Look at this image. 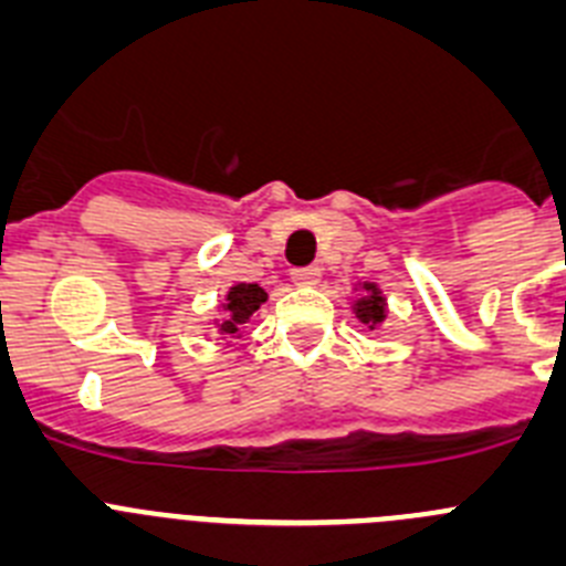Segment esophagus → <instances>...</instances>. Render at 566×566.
I'll return each instance as SVG.
<instances>
[{
	"instance_id": "34e87169",
	"label": "esophagus",
	"mask_w": 566,
	"mask_h": 566,
	"mask_svg": "<svg viewBox=\"0 0 566 566\" xmlns=\"http://www.w3.org/2000/svg\"><path fill=\"white\" fill-rule=\"evenodd\" d=\"M318 276L321 271L315 268V264H310V268H293V271H290V279H293L295 284H315L318 282Z\"/></svg>"
}]
</instances>
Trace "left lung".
Here are the masks:
<instances>
[{
  "label": "left lung",
  "mask_w": 566,
  "mask_h": 566,
  "mask_svg": "<svg viewBox=\"0 0 566 566\" xmlns=\"http://www.w3.org/2000/svg\"><path fill=\"white\" fill-rule=\"evenodd\" d=\"M355 315L364 321L366 327L375 329L380 321L386 318V298L380 295L378 284H364V295H360L358 302H355Z\"/></svg>",
  "instance_id": "obj_1"
}]
</instances>
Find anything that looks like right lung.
Wrapping results in <instances>:
<instances>
[{
	"mask_svg": "<svg viewBox=\"0 0 566 566\" xmlns=\"http://www.w3.org/2000/svg\"><path fill=\"white\" fill-rule=\"evenodd\" d=\"M264 302H268V293L259 284H233L226 295V304H222V321L217 324L220 333L237 335Z\"/></svg>",
	"mask_w": 566,
	"mask_h": 566,
	"instance_id": "add662e5",
	"label": "right lung"
}]
</instances>
